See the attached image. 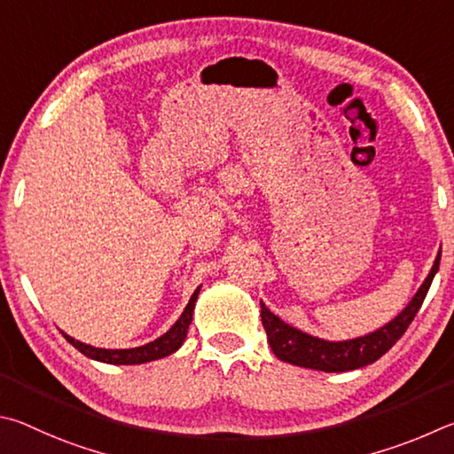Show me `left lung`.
<instances>
[{"instance_id": "left-lung-1", "label": "left lung", "mask_w": 454, "mask_h": 454, "mask_svg": "<svg viewBox=\"0 0 454 454\" xmlns=\"http://www.w3.org/2000/svg\"><path fill=\"white\" fill-rule=\"evenodd\" d=\"M439 263L441 253L436 255L434 265L431 269V273H428L427 281L420 285L417 295L412 297L409 307L404 309L396 319L385 325V327H380L379 331L371 333L367 337L343 340V343H331V340L317 339L307 335V333L293 329L287 323H283L279 317L269 311L265 303H261V321H263V327L267 331L271 351L285 363L325 372L353 371L364 367V364L375 363L404 335V331L409 329V325L415 319L420 305H423L434 273L439 271Z\"/></svg>"}]
</instances>
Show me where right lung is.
Masks as SVG:
<instances>
[{
  "instance_id": "1",
  "label": "right lung",
  "mask_w": 454,
  "mask_h": 454,
  "mask_svg": "<svg viewBox=\"0 0 454 454\" xmlns=\"http://www.w3.org/2000/svg\"><path fill=\"white\" fill-rule=\"evenodd\" d=\"M199 295V289L191 295L189 305L185 307V311L177 319V323L165 333L163 337L155 339L153 343H147L143 347H135V348H117V351H111V348H95L85 343H79V340L66 337L71 345H74L79 353H83L90 359L101 361V363H109V364H141V363H149L155 359H161V356H167L177 351V348L183 345V340L187 337V329L191 325V319H193V309H195V301Z\"/></svg>"
}]
</instances>
